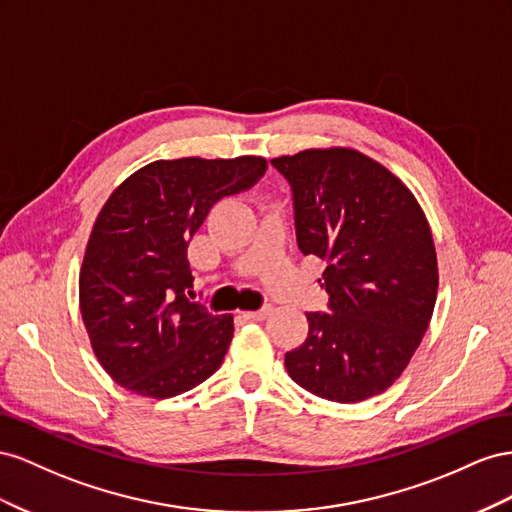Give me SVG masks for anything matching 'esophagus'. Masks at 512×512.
I'll return each mask as SVG.
<instances>
[{
  "label": "esophagus",
  "mask_w": 512,
  "mask_h": 512,
  "mask_svg": "<svg viewBox=\"0 0 512 512\" xmlns=\"http://www.w3.org/2000/svg\"><path fill=\"white\" fill-rule=\"evenodd\" d=\"M268 313H270V306H266V309H261V311H246L244 317L251 321H264L268 317Z\"/></svg>",
  "instance_id": "1"
}]
</instances>
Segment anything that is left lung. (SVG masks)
<instances>
[{
  "instance_id": "left-lung-1",
  "label": "left lung",
  "mask_w": 512,
  "mask_h": 512,
  "mask_svg": "<svg viewBox=\"0 0 512 512\" xmlns=\"http://www.w3.org/2000/svg\"><path fill=\"white\" fill-rule=\"evenodd\" d=\"M272 165L294 188L298 246L326 261L330 296V313H306L287 373L315 397L367 401L397 382L429 328L440 274L427 216L401 178L345 145Z\"/></svg>"
}]
</instances>
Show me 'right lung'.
<instances>
[{
	"mask_svg": "<svg viewBox=\"0 0 512 512\" xmlns=\"http://www.w3.org/2000/svg\"><path fill=\"white\" fill-rule=\"evenodd\" d=\"M266 171L264 156L154 160L115 188L98 212L79 272V306L98 362L113 382L150 399L199 386L221 367L233 315L186 298L188 240L218 199Z\"/></svg>",
	"mask_w": 512,
	"mask_h": 512,
	"instance_id": "right-lung-1",
	"label": "right lung"
}]
</instances>
